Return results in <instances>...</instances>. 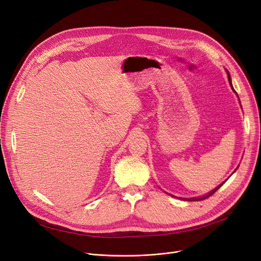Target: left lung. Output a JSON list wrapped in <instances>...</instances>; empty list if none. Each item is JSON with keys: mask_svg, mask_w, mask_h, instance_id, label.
Segmentation results:
<instances>
[{"mask_svg": "<svg viewBox=\"0 0 261 261\" xmlns=\"http://www.w3.org/2000/svg\"><path fill=\"white\" fill-rule=\"evenodd\" d=\"M227 76H228V81H229V85H230V87H231V89L234 90V88H232V86H231V81H230V75H229V73L227 72ZM235 91V90H234ZM222 185V184H221ZM221 185H219L217 188H215L214 190H212L210 194H207V195H205V196H203V197H199V198H190V199H183V200H187V201H202V200H205V199H207V198H210L211 196H213L216 191L221 187Z\"/></svg>", "mask_w": 261, "mask_h": 261, "instance_id": "obj_1", "label": "left lung"}]
</instances>
